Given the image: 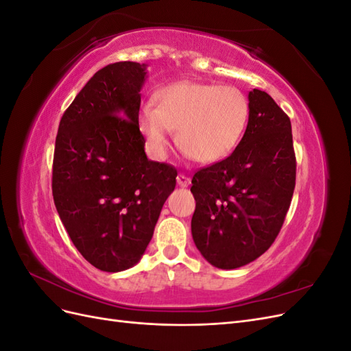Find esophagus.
<instances>
[{"label": "esophagus", "instance_id": "obj_1", "mask_svg": "<svg viewBox=\"0 0 351 351\" xmlns=\"http://www.w3.org/2000/svg\"><path fill=\"white\" fill-rule=\"evenodd\" d=\"M177 183H178V186L187 187L190 184V178L187 176H184V174H178L177 176Z\"/></svg>", "mask_w": 351, "mask_h": 351}]
</instances>
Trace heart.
<instances>
[{"label":"heart","mask_w":351,"mask_h":351,"mask_svg":"<svg viewBox=\"0 0 351 351\" xmlns=\"http://www.w3.org/2000/svg\"><path fill=\"white\" fill-rule=\"evenodd\" d=\"M249 112L246 95L234 86L177 82L159 89L154 105H143L139 127L156 158L167 155L177 129L178 145L196 161L209 164L237 146Z\"/></svg>","instance_id":"heart-1"}]
</instances>
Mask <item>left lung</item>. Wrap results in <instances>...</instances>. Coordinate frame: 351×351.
Wrapping results in <instances>:
<instances>
[{
	"label": "left lung",
	"instance_id": "1",
	"mask_svg": "<svg viewBox=\"0 0 351 351\" xmlns=\"http://www.w3.org/2000/svg\"><path fill=\"white\" fill-rule=\"evenodd\" d=\"M249 123L231 155L192 178V234L210 265L234 269L277 239L295 186L291 123L267 92H249Z\"/></svg>",
	"mask_w": 351,
	"mask_h": 351
}]
</instances>
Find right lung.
<instances>
[{"label":"right lung","instance_id":"obj_1","mask_svg":"<svg viewBox=\"0 0 351 351\" xmlns=\"http://www.w3.org/2000/svg\"><path fill=\"white\" fill-rule=\"evenodd\" d=\"M145 64L120 61L93 74L58 125L52 196L76 249L95 268L119 272L139 262L176 167L151 161L139 129Z\"/></svg>","mask_w":351,"mask_h":351}]
</instances>
